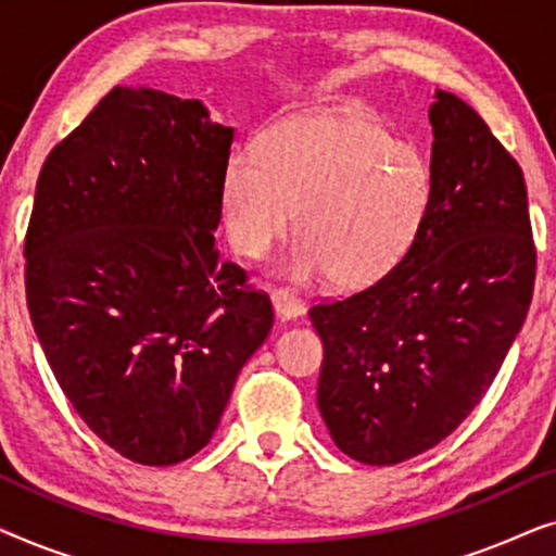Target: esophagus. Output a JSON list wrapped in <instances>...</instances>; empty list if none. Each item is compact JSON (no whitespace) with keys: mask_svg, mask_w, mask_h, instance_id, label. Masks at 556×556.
<instances>
[{"mask_svg":"<svg viewBox=\"0 0 556 556\" xmlns=\"http://www.w3.org/2000/svg\"><path fill=\"white\" fill-rule=\"evenodd\" d=\"M270 301H273V308H276V316L280 321H288V318H295L301 316L306 306H303V301L299 295L288 291V288H276V291L270 293Z\"/></svg>","mask_w":556,"mask_h":556,"instance_id":"1","label":"esophagus"}]
</instances>
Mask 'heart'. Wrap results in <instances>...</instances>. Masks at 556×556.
<instances>
[{
    "label": "heart",
    "instance_id": "1",
    "mask_svg": "<svg viewBox=\"0 0 556 556\" xmlns=\"http://www.w3.org/2000/svg\"><path fill=\"white\" fill-rule=\"evenodd\" d=\"M432 202L422 151L362 116L308 113L270 126L257 151L238 149L225 166L227 238L263 257L293 230L303 242L286 273L362 288L387 276L420 232Z\"/></svg>",
    "mask_w": 556,
    "mask_h": 556
}]
</instances>
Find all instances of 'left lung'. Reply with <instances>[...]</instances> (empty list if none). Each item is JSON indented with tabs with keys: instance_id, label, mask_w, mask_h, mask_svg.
Returning a JSON list of instances; mask_svg holds the SVG:
<instances>
[{
	"instance_id": "left-lung-1",
	"label": "left lung",
	"mask_w": 556,
	"mask_h": 556,
	"mask_svg": "<svg viewBox=\"0 0 556 556\" xmlns=\"http://www.w3.org/2000/svg\"><path fill=\"white\" fill-rule=\"evenodd\" d=\"M432 202L375 283L308 316L324 341L318 409L333 443L394 466L451 435L489 390L536 278L521 166L458 96L430 105Z\"/></svg>"
}]
</instances>
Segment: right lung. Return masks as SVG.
<instances>
[{
    "mask_svg": "<svg viewBox=\"0 0 556 556\" xmlns=\"http://www.w3.org/2000/svg\"><path fill=\"white\" fill-rule=\"evenodd\" d=\"M235 131L200 101L116 86L45 159L27 308L60 390L124 458L210 443L273 306L215 232Z\"/></svg>",
    "mask_w": 556,
    "mask_h": 556,
    "instance_id": "obj_1",
    "label": "right lung"
}]
</instances>
